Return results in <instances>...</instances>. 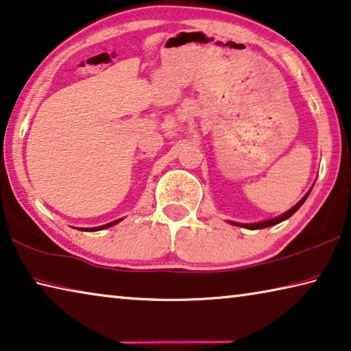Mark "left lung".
<instances>
[{
    "label": "left lung",
    "mask_w": 351,
    "mask_h": 351,
    "mask_svg": "<svg viewBox=\"0 0 351 351\" xmlns=\"http://www.w3.org/2000/svg\"><path fill=\"white\" fill-rule=\"evenodd\" d=\"M311 190H312V188H311ZM311 190L307 191L303 197H301V201H300V202H296L292 208L287 210V212L282 213V215H279V217H276V218H271V219H267V221H258V223H250V224H246V223H235V221H229V223H230V224H234V226H240V228L250 229V230L265 229V228H269V226H274V224H278V223H282V221L289 219V218L292 217V215L296 212V210H298L301 206H303L304 201L307 199V196H309Z\"/></svg>",
    "instance_id": "8db88e82"
}]
</instances>
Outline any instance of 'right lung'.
<instances>
[{"label":"right lung","instance_id":"add662e5","mask_svg":"<svg viewBox=\"0 0 351 351\" xmlns=\"http://www.w3.org/2000/svg\"><path fill=\"white\" fill-rule=\"evenodd\" d=\"M122 221V218L121 219H116V221H111V223H108V224H104V226H99V228H89V229H86V228H78V230H86V232H95V230H104V229H108V228H111V226H114V224H117V223H121Z\"/></svg>","mask_w":351,"mask_h":351}]
</instances>
